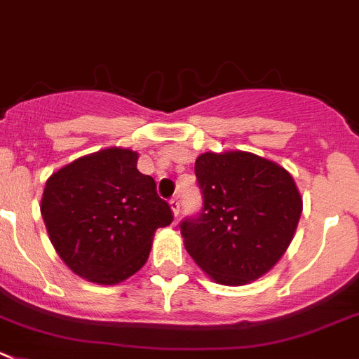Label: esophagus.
I'll use <instances>...</instances> for the list:
<instances>
[{
  "instance_id": "obj_1",
  "label": "esophagus",
  "mask_w": 359,
  "mask_h": 359,
  "mask_svg": "<svg viewBox=\"0 0 359 359\" xmlns=\"http://www.w3.org/2000/svg\"><path fill=\"white\" fill-rule=\"evenodd\" d=\"M170 207H172V210H173V216L179 217V212H180L179 198H172V200H170Z\"/></svg>"
}]
</instances>
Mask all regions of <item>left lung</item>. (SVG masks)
<instances>
[{
    "label": "left lung",
    "instance_id": "8db88e82",
    "mask_svg": "<svg viewBox=\"0 0 359 359\" xmlns=\"http://www.w3.org/2000/svg\"><path fill=\"white\" fill-rule=\"evenodd\" d=\"M202 209L180 221L187 253L223 285L262 276L285 253L303 200L287 170L250 152H207L195 163Z\"/></svg>",
    "mask_w": 359,
    "mask_h": 359
}]
</instances>
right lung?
I'll return each instance as SVG.
<instances>
[{"label":"right lung","mask_w":359,"mask_h":359,"mask_svg":"<svg viewBox=\"0 0 359 359\" xmlns=\"http://www.w3.org/2000/svg\"><path fill=\"white\" fill-rule=\"evenodd\" d=\"M136 163L133 150H100L53 173L43 189L40 212L60 259L100 285L142 269L154 232L173 221L156 180Z\"/></svg>","instance_id":"1"}]
</instances>
